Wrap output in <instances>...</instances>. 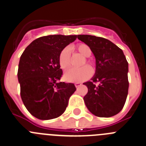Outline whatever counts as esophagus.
<instances>
[{
	"label": "esophagus",
	"instance_id": "1",
	"mask_svg": "<svg viewBox=\"0 0 146 146\" xmlns=\"http://www.w3.org/2000/svg\"><path fill=\"white\" fill-rule=\"evenodd\" d=\"M81 85V83L80 82H77V83H75V86H76V88H78V86H80Z\"/></svg>",
	"mask_w": 146,
	"mask_h": 146
}]
</instances>
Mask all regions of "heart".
Masks as SVG:
<instances>
[{
    "mask_svg": "<svg viewBox=\"0 0 146 146\" xmlns=\"http://www.w3.org/2000/svg\"><path fill=\"white\" fill-rule=\"evenodd\" d=\"M73 50L76 52H78L82 56L86 58L82 62L81 66H84L79 69H70L66 72L64 75V78L68 82H81L85 80L90 78V76L92 74V70L88 65L92 67L93 65V62L91 60H89L88 57H90L92 54L91 48L85 44H78L73 46ZM70 52L68 48H64L60 52L59 55V64L62 69L66 70L70 65ZM88 65L86 66V64ZM86 65V66L84 65Z\"/></svg>",
    "mask_w": 146,
    "mask_h": 146,
    "instance_id": "heart-1",
    "label": "heart"
}]
</instances>
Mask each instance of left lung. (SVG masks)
I'll list each match as a JSON object with an SVG mask.
<instances>
[{
	"label": "left lung",
	"mask_w": 146,
	"mask_h": 146,
	"mask_svg": "<svg viewBox=\"0 0 146 146\" xmlns=\"http://www.w3.org/2000/svg\"><path fill=\"white\" fill-rule=\"evenodd\" d=\"M89 46L96 58V73L84 84L88 92L86 106L98 117H111L124 108L128 94V62L123 51L108 39L94 35H78Z\"/></svg>",
	"instance_id": "1"
}]
</instances>
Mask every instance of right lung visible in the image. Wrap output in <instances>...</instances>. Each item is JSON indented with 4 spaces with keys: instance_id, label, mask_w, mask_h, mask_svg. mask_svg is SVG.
I'll return each mask as SVG.
<instances>
[{
    "instance_id": "obj_1",
    "label": "right lung",
    "mask_w": 146,
    "mask_h": 146,
    "mask_svg": "<svg viewBox=\"0 0 146 146\" xmlns=\"http://www.w3.org/2000/svg\"><path fill=\"white\" fill-rule=\"evenodd\" d=\"M77 35H51L35 39L21 55L18 68L22 100L31 115L40 120L55 119L65 112L76 91L71 83L60 82L59 55Z\"/></svg>"
}]
</instances>
